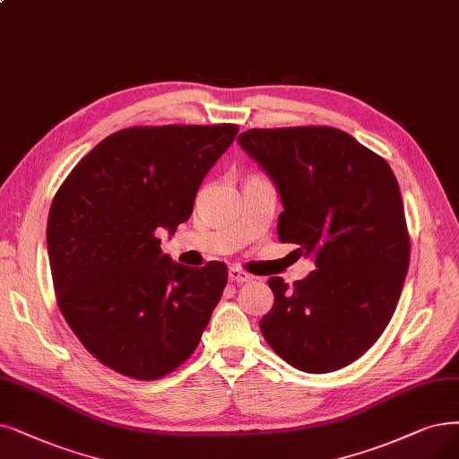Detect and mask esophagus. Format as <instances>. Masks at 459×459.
Here are the masks:
<instances>
[{
  "mask_svg": "<svg viewBox=\"0 0 459 459\" xmlns=\"http://www.w3.org/2000/svg\"><path fill=\"white\" fill-rule=\"evenodd\" d=\"M228 277H230V282H235V284H243V282H248L252 279L248 273H245L239 267H230Z\"/></svg>",
  "mask_w": 459,
  "mask_h": 459,
  "instance_id": "obj_1",
  "label": "esophagus"
}]
</instances>
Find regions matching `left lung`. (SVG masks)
Here are the masks:
<instances>
[{"label": "left lung", "mask_w": 459, "mask_h": 459, "mask_svg": "<svg viewBox=\"0 0 459 459\" xmlns=\"http://www.w3.org/2000/svg\"><path fill=\"white\" fill-rule=\"evenodd\" d=\"M237 141L277 186L279 239L316 265L291 288L269 279L262 333L296 369L337 371L382 335L405 284L411 243L395 175L335 127L248 130Z\"/></svg>", "instance_id": "8db88e82"}]
</instances>
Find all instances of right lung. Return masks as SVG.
Wrapping results in <instances>:
<instances>
[{"mask_svg": "<svg viewBox=\"0 0 459 459\" xmlns=\"http://www.w3.org/2000/svg\"><path fill=\"white\" fill-rule=\"evenodd\" d=\"M239 127H127L105 137L64 180L47 222L58 307L86 351L120 375L154 380L185 363L228 282L160 248L186 222L209 169Z\"/></svg>", "mask_w": 459, "mask_h": 459, "instance_id": "right-lung-1", "label": "right lung"}]
</instances>
